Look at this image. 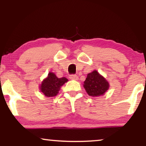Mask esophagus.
<instances>
[{"instance_id": "esophagus-1", "label": "esophagus", "mask_w": 146, "mask_h": 146, "mask_svg": "<svg viewBox=\"0 0 146 146\" xmlns=\"http://www.w3.org/2000/svg\"><path fill=\"white\" fill-rule=\"evenodd\" d=\"M69 78H70V79L73 80H78V76L77 75H75V74L70 75Z\"/></svg>"}]
</instances>
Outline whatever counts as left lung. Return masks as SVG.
Segmentation results:
<instances>
[{"label":"left lung","instance_id":"1","mask_svg":"<svg viewBox=\"0 0 146 146\" xmlns=\"http://www.w3.org/2000/svg\"><path fill=\"white\" fill-rule=\"evenodd\" d=\"M83 86L88 94L92 97L103 96L110 88L109 82L97 70L88 74Z\"/></svg>","mask_w":146,"mask_h":146}]
</instances>
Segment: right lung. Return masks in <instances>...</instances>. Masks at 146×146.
Instances as JSON below:
<instances>
[{
    "instance_id": "add662e5",
    "label": "right lung",
    "mask_w": 146,
    "mask_h": 146,
    "mask_svg": "<svg viewBox=\"0 0 146 146\" xmlns=\"http://www.w3.org/2000/svg\"><path fill=\"white\" fill-rule=\"evenodd\" d=\"M68 81V80L65 77L59 78L54 73L50 72L48 76L43 80L40 85V90L45 96L54 97L58 94L62 86Z\"/></svg>"
}]
</instances>
